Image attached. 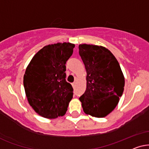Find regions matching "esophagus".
Masks as SVG:
<instances>
[{
	"mask_svg": "<svg viewBox=\"0 0 149 149\" xmlns=\"http://www.w3.org/2000/svg\"><path fill=\"white\" fill-rule=\"evenodd\" d=\"M75 86H76V82H73L72 83V86L75 87Z\"/></svg>",
	"mask_w": 149,
	"mask_h": 149,
	"instance_id": "obj_1",
	"label": "esophagus"
}]
</instances>
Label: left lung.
Masks as SVG:
<instances>
[{"label":"left lung","mask_w":149,"mask_h":149,"mask_svg":"<svg viewBox=\"0 0 149 149\" xmlns=\"http://www.w3.org/2000/svg\"><path fill=\"white\" fill-rule=\"evenodd\" d=\"M86 71V88L79 98L85 114L104 118L117 106L124 91L120 65L108 49L101 45H79Z\"/></svg>","instance_id":"left-lung-1"}]
</instances>
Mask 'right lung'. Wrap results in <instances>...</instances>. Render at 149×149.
<instances>
[{"label": "right lung", "instance_id": "1", "mask_svg": "<svg viewBox=\"0 0 149 149\" xmlns=\"http://www.w3.org/2000/svg\"><path fill=\"white\" fill-rule=\"evenodd\" d=\"M75 45L57 43L45 45L33 57L24 76L29 104L47 118L64 116L73 98V88L66 81V62Z\"/></svg>", "mask_w": 149, "mask_h": 149}]
</instances>
